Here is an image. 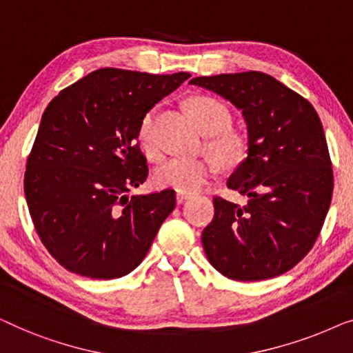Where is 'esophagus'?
<instances>
[{"label": "esophagus", "mask_w": 353, "mask_h": 353, "mask_svg": "<svg viewBox=\"0 0 353 353\" xmlns=\"http://www.w3.org/2000/svg\"><path fill=\"white\" fill-rule=\"evenodd\" d=\"M192 195L190 193H183V192H177L176 193V201L179 203V205H181V203H183V201H187L188 198H190Z\"/></svg>", "instance_id": "1"}]
</instances>
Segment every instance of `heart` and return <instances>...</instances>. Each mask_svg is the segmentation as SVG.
Wrapping results in <instances>:
<instances>
[{
	"mask_svg": "<svg viewBox=\"0 0 353 353\" xmlns=\"http://www.w3.org/2000/svg\"><path fill=\"white\" fill-rule=\"evenodd\" d=\"M187 108L198 128L208 134V150L222 163H233L245 152V137L230 128L232 113L228 108L210 96H193L187 101ZM157 108L147 112L139 123L137 141L150 158L160 157V145L155 137ZM216 166L210 158H171L153 172V182L161 188L193 193L206 185L214 174Z\"/></svg>",
	"mask_w": 353,
	"mask_h": 353,
	"instance_id": "b5f03b06",
	"label": "heart"
}]
</instances>
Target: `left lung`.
I'll return each mask as SVG.
<instances>
[{
  "instance_id": "left-lung-1",
  "label": "left lung",
  "mask_w": 353,
  "mask_h": 353,
  "mask_svg": "<svg viewBox=\"0 0 353 353\" xmlns=\"http://www.w3.org/2000/svg\"><path fill=\"white\" fill-rule=\"evenodd\" d=\"M190 84L230 101L248 128V157L227 181L248 203L214 196V219L201 235L208 261L236 281L285 274L312 250L332 196L319 113L267 73L198 77Z\"/></svg>"
}]
</instances>
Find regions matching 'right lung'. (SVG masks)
I'll list each match as a JSON object with an SVG mask.
<instances>
[{
  "label": "right lung",
  "mask_w": 353,
  "mask_h": 353,
  "mask_svg": "<svg viewBox=\"0 0 353 353\" xmlns=\"http://www.w3.org/2000/svg\"><path fill=\"white\" fill-rule=\"evenodd\" d=\"M190 73L101 68L63 89L43 113L23 190L39 240L72 274L113 280L143 261L176 192H128L148 176L139 123Z\"/></svg>",
  "instance_id": "add662e5"
}]
</instances>
